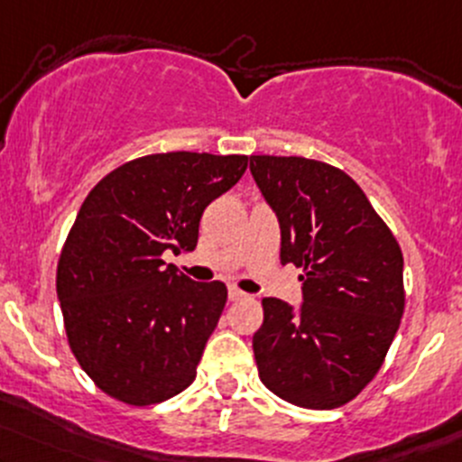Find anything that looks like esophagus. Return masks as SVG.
Wrapping results in <instances>:
<instances>
[{"label": "esophagus", "instance_id": "obj_1", "mask_svg": "<svg viewBox=\"0 0 462 462\" xmlns=\"http://www.w3.org/2000/svg\"><path fill=\"white\" fill-rule=\"evenodd\" d=\"M227 298H230V300H243V298H245V293H243L241 289L230 287L227 289Z\"/></svg>", "mask_w": 462, "mask_h": 462}]
</instances>
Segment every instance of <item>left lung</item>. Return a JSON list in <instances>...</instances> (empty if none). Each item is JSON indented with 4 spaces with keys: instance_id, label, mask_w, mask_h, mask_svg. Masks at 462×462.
I'll list each match as a JSON object with an SVG mask.
<instances>
[{
    "instance_id": "obj_1",
    "label": "left lung",
    "mask_w": 462,
    "mask_h": 462,
    "mask_svg": "<svg viewBox=\"0 0 462 462\" xmlns=\"http://www.w3.org/2000/svg\"><path fill=\"white\" fill-rule=\"evenodd\" d=\"M281 221V263L302 267V307L263 298L252 337L258 377L309 410L353 402L382 368L405 307L397 239L344 171L307 157L252 155Z\"/></svg>"
}]
</instances>
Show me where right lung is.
<instances>
[{
	"label": "right lung",
	"instance_id": "1",
	"mask_svg": "<svg viewBox=\"0 0 462 462\" xmlns=\"http://www.w3.org/2000/svg\"><path fill=\"white\" fill-rule=\"evenodd\" d=\"M245 169L247 155L135 157L80 206L59 256L57 293L76 362L116 402L153 405L195 382L227 287L190 281L164 252L195 250L206 206Z\"/></svg>",
	"mask_w": 462,
	"mask_h": 462
}]
</instances>
